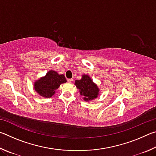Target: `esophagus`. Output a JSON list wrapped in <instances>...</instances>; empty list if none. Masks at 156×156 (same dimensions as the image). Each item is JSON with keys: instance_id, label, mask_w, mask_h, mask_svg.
Masks as SVG:
<instances>
[{"instance_id": "obj_1", "label": "esophagus", "mask_w": 156, "mask_h": 156, "mask_svg": "<svg viewBox=\"0 0 156 156\" xmlns=\"http://www.w3.org/2000/svg\"><path fill=\"white\" fill-rule=\"evenodd\" d=\"M67 81L69 82V83H72L73 79H72H72H67Z\"/></svg>"}]
</instances>
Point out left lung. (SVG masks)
<instances>
[{
	"mask_svg": "<svg viewBox=\"0 0 156 156\" xmlns=\"http://www.w3.org/2000/svg\"><path fill=\"white\" fill-rule=\"evenodd\" d=\"M75 85L78 89L81 96H83L84 101H91L98 96L99 89L88 75L84 74L82 76L80 80H76Z\"/></svg>",
	"mask_w": 156,
	"mask_h": 156,
	"instance_id": "left-lung-1",
	"label": "left lung"
}]
</instances>
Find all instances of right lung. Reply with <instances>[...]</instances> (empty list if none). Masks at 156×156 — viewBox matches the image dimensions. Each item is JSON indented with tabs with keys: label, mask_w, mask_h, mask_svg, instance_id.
<instances>
[{
	"label": "right lung",
	"mask_w": 156,
	"mask_h": 156,
	"mask_svg": "<svg viewBox=\"0 0 156 156\" xmlns=\"http://www.w3.org/2000/svg\"><path fill=\"white\" fill-rule=\"evenodd\" d=\"M67 80L63 74L50 70L43 77L37 80L34 84V89L39 95L44 98H51L56 93V90Z\"/></svg>",
	"instance_id": "right-lung-1"
}]
</instances>
